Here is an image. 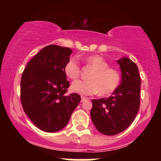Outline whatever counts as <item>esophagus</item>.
<instances>
[{
    "label": "esophagus",
    "mask_w": 161,
    "mask_h": 161,
    "mask_svg": "<svg viewBox=\"0 0 161 161\" xmlns=\"http://www.w3.org/2000/svg\"><path fill=\"white\" fill-rule=\"evenodd\" d=\"M88 98H87V97H82V99H81V102H83V101H86V100H88Z\"/></svg>",
    "instance_id": "1"
}]
</instances>
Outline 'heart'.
Masks as SVG:
<instances>
[{"label":"heart","mask_w":161,"mask_h":161,"mask_svg":"<svg viewBox=\"0 0 161 161\" xmlns=\"http://www.w3.org/2000/svg\"><path fill=\"white\" fill-rule=\"evenodd\" d=\"M87 65L93 69L88 76L89 81H76L72 84V91L81 95H92L100 93L108 95L114 92L120 83V75L117 70L108 67L103 57L94 55L86 59ZM64 73L72 80H76L80 75V65L76 57H70L64 68Z\"/></svg>","instance_id":"obj_1"}]
</instances>
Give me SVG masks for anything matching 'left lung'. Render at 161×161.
Segmentation results:
<instances>
[{"label":"left lung","mask_w":161,"mask_h":161,"mask_svg":"<svg viewBox=\"0 0 161 161\" xmlns=\"http://www.w3.org/2000/svg\"><path fill=\"white\" fill-rule=\"evenodd\" d=\"M122 72L120 85L107 98L92 100L91 117L96 129L114 136L132 124L140 106L141 78L138 66L128 57L117 60Z\"/></svg>","instance_id":"8db88e82"}]
</instances>
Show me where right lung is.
<instances>
[{"label": "right lung", "instance_id": "1", "mask_svg": "<svg viewBox=\"0 0 161 161\" xmlns=\"http://www.w3.org/2000/svg\"><path fill=\"white\" fill-rule=\"evenodd\" d=\"M71 53L69 47L46 46L31 59L22 75L20 97L24 112L45 132L64 128L81 101L76 93L66 95L69 82L64 68Z\"/></svg>", "mask_w": 161, "mask_h": 161}]
</instances>
